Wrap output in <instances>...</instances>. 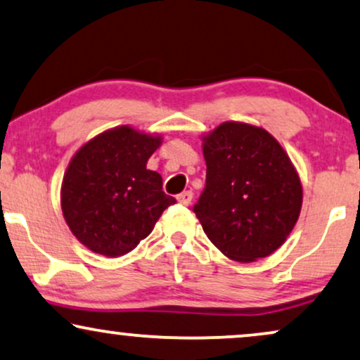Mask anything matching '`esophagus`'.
<instances>
[{"mask_svg":"<svg viewBox=\"0 0 360 360\" xmlns=\"http://www.w3.org/2000/svg\"><path fill=\"white\" fill-rule=\"evenodd\" d=\"M177 201L183 206H188V204L193 201V191H183L181 194H177Z\"/></svg>","mask_w":360,"mask_h":360,"instance_id":"1","label":"esophagus"}]
</instances>
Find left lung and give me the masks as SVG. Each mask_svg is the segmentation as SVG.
Returning a JSON list of instances; mask_svg holds the SVG:
<instances>
[{
  "mask_svg": "<svg viewBox=\"0 0 360 360\" xmlns=\"http://www.w3.org/2000/svg\"><path fill=\"white\" fill-rule=\"evenodd\" d=\"M206 186L193 211L233 261L252 262L284 244L302 206V186L281 144L262 127L222 122L202 146Z\"/></svg>",
  "mask_w": 360,
  "mask_h": 360,
  "instance_id": "8db88e82",
  "label": "left lung"
}]
</instances>
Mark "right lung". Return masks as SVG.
<instances>
[{"mask_svg":"<svg viewBox=\"0 0 360 360\" xmlns=\"http://www.w3.org/2000/svg\"><path fill=\"white\" fill-rule=\"evenodd\" d=\"M161 138L127 126L91 139L71 159L61 207L71 233L93 252L117 257L151 234L162 211L176 202L162 179L146 169Z\"/></svg>","mask_w":360,"mask_h":360,"instance_id":"right-lung-1","label":"right lung"}]
</instances>
